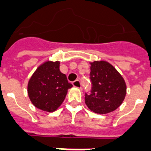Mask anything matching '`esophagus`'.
Masks as SVG:
<instances>
[{
    "label": "esophagus",
    "instance_id": "obj_1",
    "mask_svg": "<svg viewBox=\"0 0 151 151\" xmlns=\"http://www.w3.org/2000/svg\"><path fill=\"white\" fill-rule=\"evenodd\" d=\"M73 86H74V87H77V88H81V81L79 80L74 81L73 82Z\"/></svg>",
    "mask_w": 151,
    "mask_h": 151
}]
</instances>
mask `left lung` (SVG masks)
Masks as SVG:
<instances>
[{
  "label": "left lung",
  "instance_id": "obj_1",
  "mask_svg": "<svg viewBox=\"0 0 151 151\" xmlns=\"http://www.w3.org/2000/svg\"><path fill=\"white\" fill-rule=\"evenodd\" d=\"M90 90L85 93V102L91 111L106 114L116 110L126 95V84L115 68L105 61L91 63Z\"/></svg>",
  "mask_w": 151,
  "mask_h": 151
}]
</instances>
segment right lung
<instances>
[{"mask_svg": "<svg viewBox=\"0 0 151 151\" xmlns=\"http://www.w3.org/2000/svg\"><path fill=\"white\" fill-rule=\"evenodd\" d=\"M59 62H47L33 73L27 86L32 103L43 111H55L65 100L72 87L66 76L59 70Z\"/></svg>", "mask_w": 151, "mask_h": 151, "instance_id": "right-lung-1", "label": "right lung"}]
</instances>
